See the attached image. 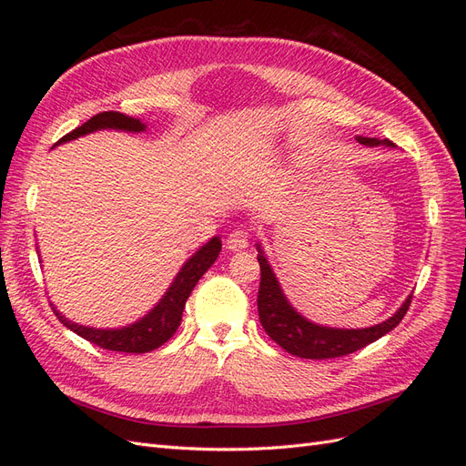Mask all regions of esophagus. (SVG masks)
I'll list each match as a JSON object with an SVG mask.
<instances>
[{"mask_svg":"<svg viewBox=\"0 0 466 466\" xmlns=\"http://www.w3.org/2000/svg\"><path fill=\"white\" fill-rule=\"evenodd\" d=\"M225 245H228V248L229 250H243V248H247L248 247V233L247 231H233L229 237H228V241H225Z\"/></svg>","mask_w":466,"mask_h":466,"instance_id":"obj_1","label":"esophagus"}]
</instances>
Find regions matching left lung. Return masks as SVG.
<instances>
[{
	"label": "left lung",
	"instance_id": "obj_1",
	"mask_svg": "<svg viewBox=\"0 0 466 466\" xmlns=\"http://www.w3.org/2000/svg\"><path fill=\"white\" fill-rule=\"evenodd\" d=\"M360 144L368 147H394L389 139L363 137L356 136ZM258 264H260V289H258V317L266 334L284 348L288 354L305 360H330L342 358L379 340L380 336L390 332L404 319L408 307H410L412 295H408L399 311L387 320L373 324L368 329H336L324 327V324L309 320L295 309L281 289L279 281L272 270L270 262L260 243H257Z\"/></svg>",
	"mask_w": 466,
	"mask_h": 466
}]
</instances>
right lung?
Returning <instances> with one entry per match:
<instances>
[{
    "label": "right lung",
    "mask_w": 466,
    "mask_h": 466,
    "mask_svg": "<svg viewBox=\"0 0 466 466\" xmlns=\"http://www.w3.org/2000/svg\"><path fill=\"white\" fill-rule=\"evenodd\" d=\"M98 130L139 134L147 130V124L139 118L126 116L122 112H112V110L101 112V115H96L86 124H81L79 128L66 134L58 144H54V147ZM219 250H221L219 237H211L206 245H202L185 264H182L178 274L171 281V286L167 288L163 298L149 309V313H146L136 322L128 324V327H118V329L86 327V324L66 319V315H62L58 309H56V305H52V309L66 329L74 330L77 336L86 338V340H89L91 344H96L98 348H105L110 351H126V354H146V351L163 346L168 338L177 332L178 324L182 320V309L187 305L188 295L192 293L194 286L198 284V279L208 272V268L218 260Z\"/></svg>",
    "instance_id": "add662e5"
}]
</instances>
